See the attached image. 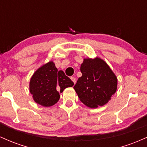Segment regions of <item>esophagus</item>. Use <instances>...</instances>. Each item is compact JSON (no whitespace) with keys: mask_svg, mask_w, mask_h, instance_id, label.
Listing matches in <instances>:
<instances>
[{"mask_svg":"<svg viewBox=\"0 0 147 147\" xmlns=\"http://www.w3.org/2000/svg\"><path fill=\"white\" fill-rule=\"evenodd\" d=\"M70 79H71V80L72 81V82H73V83L75 84V83H76V79L75 78V77H70Z\"/></svg>","mask_w":147,"mask_h":147,"instance_id":"34e87169","label":"esophagus"}]
</instances>
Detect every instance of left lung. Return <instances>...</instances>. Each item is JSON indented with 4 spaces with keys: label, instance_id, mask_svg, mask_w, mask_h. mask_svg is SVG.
I'll return each instance as SVG.
<instances>
[{
    "label": "left lung",
    "instance_id": "obj_1",
    "mask_svg": "<svg viewBox=\"0 0 147 147\" xmlns=\"http://www.w3.org/2000/svg\"><path fill=\"white\" fill-rule=\"evenodd\" d=\"M80 70L82 76L74 89L81 102L90 109L107 104L117 88V78L109 65L99 57L85 58Z\"/></svg>",
    "mask_w": 147,
    "mask_h": 147
}]
</instances>
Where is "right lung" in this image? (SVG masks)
I'll return each mask as SVG.
<instances>
[{"mask_svg": "<svg viewBox=\"0 0 147 147\" xmlns=\"http://www.w3.org/2000/svg\"><path fill=\"white\" fill-rule=\"evenodd\" d=\"M71 79L62 70L58 71L52 61L48 62L34 72L30 81V92L34 101L44 107L55 105L59 100V92L73 86Z\"/></svg>", "mask_w": 147, "mask_h": 147, "instance_id": "add662e5", "label": "right lung"}]
</instances>
